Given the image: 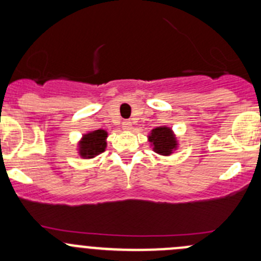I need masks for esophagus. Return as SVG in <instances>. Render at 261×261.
I'll return each mask as SVG.
<instances>
[{
	"instance_id": "obj_1",
	"label": "esophagus",
	"mask_w": 261,
	"mask_h": 261,
	"mask_svg": "<svg viewBox=\"0 0 261 261\" xmlns=\"http://www.w3.org/2000/svg\"><path fill=\"white\" fill-rule=\"evenodd\" d=\"M122 128L123 130H131L133 128V122L130 120H125L122 122Z\"/></svg>"
}]
</instances>
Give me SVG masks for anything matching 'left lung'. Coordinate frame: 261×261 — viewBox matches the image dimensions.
<instances>
[{"label":"left lung","mask_w":261,"mask_h":261,"mask_svg":"<svg viewBox=\"0 0 261 261\" xmlns=\"http://www.w3.org/2000/svg\"><path fill=\"white\" fill-rule=\"evenodd\" d=\"M150 141L154 145L155 151L162 155H169L177 145L172 130L168 127L154 128L150 135Z\"/></svg>","instance_id":"1"}]
</instances>
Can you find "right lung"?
Masks as SVG:
<instances>
[{
  "mask_svg": "<svg viewBox=\"0 0 261 261\" xmlns=\"http://www.w3.org/2000/svg\"><path fill=\"white\" fill-rule=\"evenodd\" d=\"M107 133L105 130H96L84 135L83 141L81 143V155L82 156L92 158L97 154L105 151L106 147Z\"/></svg>",
  "mask_w": 261,
  "mask_h": 261,
  "instance_id": "obj_1",
  "label": "right lung"
}]
</instances>
